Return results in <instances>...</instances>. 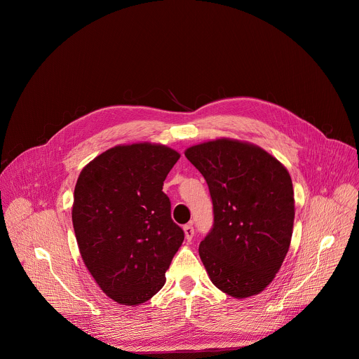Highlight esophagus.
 <instances>
[{
    "instance_id": "esophagus-1",
    "label": "esophagus",
    "mask_w": 359,
    "mask_h": 359,
    "mask_svg": "<svg viewBox=\"0 0 359 359\" xmlns=\"http://www.w3.org/2000/svg\"><path fill=\"white\" fill-rule=\"evenodd\" d=\"M183 231H184L186 240L190 241V240L193 238V236H194V229H193V226H191V224H186V226L183 227Z\"/></svg>"
}]
</instances>
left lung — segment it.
<instances>
[{
	"mask_svg": "<svg viewBox=\"0 0 359 359\" xmlns=\"http://www.w3.org/2000/svg\"><path fill=\"white\" fill-rule=\"evenodd\" d=\"M190 163L206 179L215 223L198 245L212 283L234 298L260 294L290 248L294 190L288 170L257 144L216 139L190 146Z\"/></svg>",
	"mask_w": 359,
	"mask_h": 359,
	"instance_id": "1",
	"label": "left lung"
}]
</instances>
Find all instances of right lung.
Listing matches in <instances>:
<instances>
[{"mask_svg": "<svg viewBox=\"0 0 359 359\" xmlns=\"http://www.w3.org/2000/svg\"><path fill=\"white\" fill-rule=\"evenodd\" d=\"M179 158L165 144H118L89 162L76 180L72 223L81 257L118 304L133 306L155 295L184 240L162 191Z\"/></svg>", "mask_w": 359, "mask_h": 359, "instance_id": "add662e5", "label": "right lung"}]
</instances>
